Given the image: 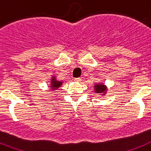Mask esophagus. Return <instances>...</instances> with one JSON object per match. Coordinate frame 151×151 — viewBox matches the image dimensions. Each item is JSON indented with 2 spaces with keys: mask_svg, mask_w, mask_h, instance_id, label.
I'll list each match as a JSON object with an SVG mask.
<instances>
[{
  "mask_svg": "<svg viewBox=\"0 0 151 151\" xmlns=\"http://www.w3.org/2000/svg\"><path fill=\"white\" fill-rule=\"evenodd\" d=\"M74 81H75L76 82H81V79L80 78H74Z\"/></svg>",
  "mask_w": 151,
  "mask_h": 151,
  "instance_id": "34e87169",
  "label": "esophagus"
}]
</instances>
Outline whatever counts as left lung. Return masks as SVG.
I'll return each instance as SVG.
<instances>
[{"mask_svg":"<svg viewBox=\"0 0 151 151\" xmlns=\"http://www.w3.org/2000/svg\"><path fill=\"white\" fill-rule=\"evenodd\" d=\"M93 88H94V92L97 94H100V96H104L106 92H107L108 88L106 85H104V83L99 82L96 83L93 85Z\"/></svg>","mask_w":151,"mask_h":151,"instance_id":"8db88e82","label":"left lung"}]
</instances>
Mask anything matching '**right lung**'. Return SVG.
<instances>
[{"mask_svg": "<svg viewBox=\"0 0 151 151\" xmlns=\"http://www.w3.org/2000/svg\"><path fill=\"white\" fill-rule=\"evenodd\" d=\"M51 83L49 84V88L50 90L52 91H55V90H57L59 89V88L61 87L63 84V81H60V80H58L56 78V76L53 75L51 78Z\"/></svg>", "mask_w": 151, "mask_h": 151, "instance_id": "right-lung-1", "label": "right lung"}]
</instances>
